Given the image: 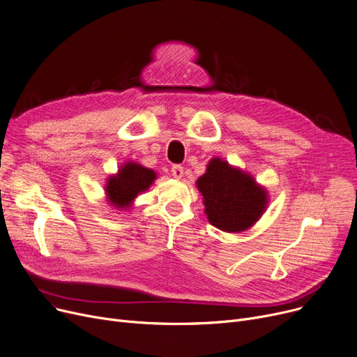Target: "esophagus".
I'll return each instance as SVG.
<instances>
[{
	"label": "esophagus",
	"instance_id": "obj_1",
	"mask_svg": "<svg viewBox=\"0 0 357 357\" xmlns=\"http://www.w3.org/2000/svg\"><path fill=\"white\" fill-rule=\"evenodd\" d=\"M171 172H172L175 179H181L183 176V167L181 165H175V166H172Z\"/></svg>",
	"mask_w": 357,
	"mask_h": 357
}]
</instances>
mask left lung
Wrapping results in <instances>:
<instances>
[{"instance_id":"left-lung-1","label":"left lung","mask_w":357,"mask_h":357,"mask_svg":"<svg viewBox=\"0 0 357 357\" xmlns=\"http://www.w3.org/2000/svg\"><path fill=\"white\" fill-rule=\"evenodd\" d=\"M195 183L202 195L205 215L221 231H246L268 208L269 195L265 186L221 158H213Z\"/></svg>"}]
</instances>
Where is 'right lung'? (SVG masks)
<instances>
[{
	"mask_svg": "<svg viewBox=\"0 0 357 357\" xmlns=\"http://www.w3.org/2000/svg\"><path fill=\"white\" fill-rule=\"evenodd\" d=\"M158 174L137 162H124L117 174H112L105 182L107 202L119 211L131 210L135 199L146 192L156 181Z\"/></svg>",
	"mask_w": 357,
	"mask_h": 357,
	"instance_id": "obj_1",
	"label": "right lung"
}]
</instances>
